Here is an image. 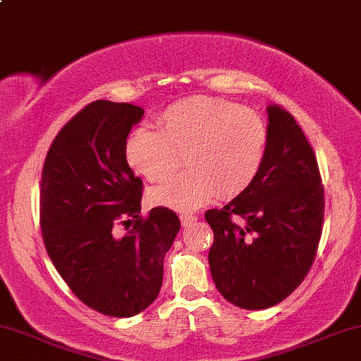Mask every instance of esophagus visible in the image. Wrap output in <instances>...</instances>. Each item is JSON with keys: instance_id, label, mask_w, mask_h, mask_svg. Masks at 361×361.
Returning <instances> with one entry per match:
<instances>
[{"instance_id": "obj_1", "label": "esophagus", "mask_w": 361, "mask_h": 361, "mask_svg": "<svg viewBox=\"0 0 361 361\" xmlns=\"http://www.w3.org/2000/svg\"><path fill=\"white\" fill-rule=\"evenodd\" d=\"M180 220H181V225H183V227H188V225H192V224L197 222L198 216L193 215V214H181L180 215Z\"/></svg>"}]
</instances>
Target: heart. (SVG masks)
<instances>
[{"label": "heart", "mask_w": 361, "mask_h": 361, "mask_svg": "<svg viewBox=\"0 0 361 361\" xmlns=\"http://www.w3.org/2000/svg\"><path fill=\"white\" fill-rule=\"evenodd\" d=\"M158 133L137 128L126 139V161L137 175L159 181L183 156L188 171L151 190V202L188 212L215 195L233 198L257 180L267 158L269 128L257 112L212 97L166 107Z\"/></svg>", "instance_id": "heart-1"}]
</instances>
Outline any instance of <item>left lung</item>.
<instances>
[{
	"label": "left lung",
	"instance_id": "left-lung-1",
	"mask_svg": "<svg viewBox=\"0 0 361 361\" xmlns=\"http://www.w3.org/2000/svg\"><path fill=\"white\" fill-rule=\"evenodd\" d=\"M269 149L257 180L205 212L220 294L242 310H267L305 281L323 230L324 188L314 151L296 119L269 104Z\"/></svg>",
	"mask_w": 361,
	"mask_h": 361
}]
</instances>
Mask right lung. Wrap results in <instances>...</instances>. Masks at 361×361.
Segmentation results:
<instances>
[{
  "label": "right lung",
  "mask_w": 361,
  "mask_h": 361,
  "mask_svg": "<svg viewBox=\"0 0 361 361\" xmlns=\"http://www.w3.org/2000/svg\"><path fill=\"white\" fill-rule=\"evenodd\" d=\"M142 114L128 102H90L56 134L42 171L40 227L51 262L85 306L114 318L158 298L164 255L180 230L166 207L141 216L142 181L124 146Z\"/></svg>",
  "instance_id": "1"
}]
</instances>
